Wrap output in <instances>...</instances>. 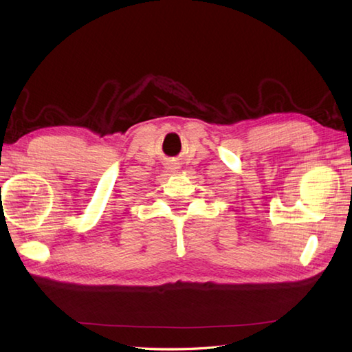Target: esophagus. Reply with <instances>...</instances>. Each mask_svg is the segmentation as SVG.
<instances>
[{"mask_svg":"<svg viewBox=\"0 0 352 352\" xmlns=\"http://www.w3.org/2000/svg\"><path fill=\"white\" fill-rule=\"evenodd\" d=\"M168 169H174V168H172V164H170V166H169V168H168Z\"/></svg>","mask_w":352,"mask_h":352,"instance_id":"obj_1","label":"esophagus"}]
</instances>
